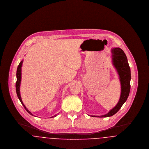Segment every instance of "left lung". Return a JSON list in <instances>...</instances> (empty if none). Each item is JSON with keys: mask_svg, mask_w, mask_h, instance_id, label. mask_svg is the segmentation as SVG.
<instances>
[{"mask_svg": "<svg viewBox=\"0 0 149 149\" xmlns=\"http://www.w3.org/2000/svg\"><path fill=\"white\" fill-rule=\"evenodd\" d=\"M112 63L118 72L121 85L120 98L117 105L108 113L102 116H94L95 117H107L116 113L127 100L130 94L131 85V70L128 63L127 58L124 51L119 47L112 50Z\"/></svg>", "mask_w": 149, "mask_h": 149, "instance_id": "1", "label": "left lung"}]
</instances>
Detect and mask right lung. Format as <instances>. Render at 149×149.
<instances>
[{"label":"right lung","instance_id":"right-lung-1","mask_svg":"<svg viewBox=\"0 0 149 149\" xmlns=\"http://www.w3.org/2000/svg\"><path fill=\"white\" fill-rule=\"evenodd\" d=\"M23 60L18 65V66L17 68V81H16V84H15V88H16V92H17V96L18 97V98L19 99L20 102H21L23 106L24 107L25 109L27 111V112L31 114L32 116H33L32 114L31 113L30 111H29V110L27 109V108L26 107L24 106V104H23L22 100L21 97V94H20V85H21V69H22V63H23ZM57 116V114L55 115L54 117Z\"/></svg>","mask_w":149,"mask_h":149}]
</instances>
